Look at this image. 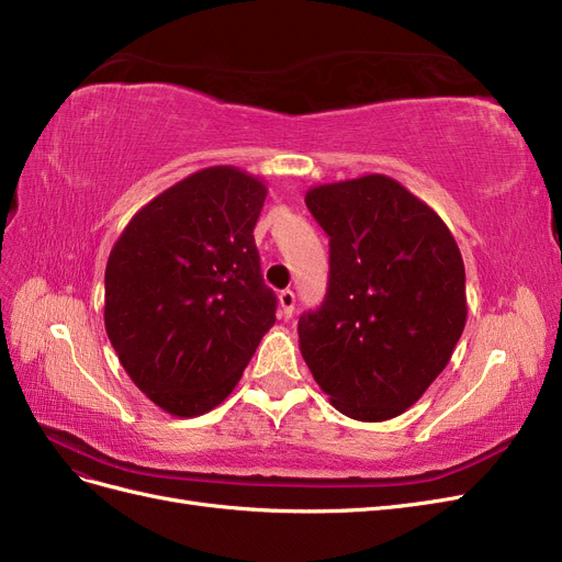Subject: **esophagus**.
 <instances>
[{
    "mask_svg": "<svg viewBox=\"0 0 562 562\" xmlns=\"http://www.w3.org/2000/svg\"><path fill=\"white\" fill-rule=\"evenodd\" d=\"M278 301H280V317H284V319L292 317L294 305H296V296H294L292 289H284V292H280Z\"/></svg>",
    "mask_w": 562,
    "mask_h": 562,
    "instance_id": "esophagus-1",
    "label": "esophagus"
}]
</instances>
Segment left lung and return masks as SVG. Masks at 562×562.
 I'll return each instance as SVG.
<instances>
[{
	"mask_svg": "<svg viewBox=\"0 0 562 562\" xmlns=\"http://www.w3.org/2000/svg\"><path fill=\"white\" fill-rule=\"evenodd\" d=\"M329 235V286L299 346L329 402L361 423L402 415L437 380L467 322L464 263L441 216L387 175L307 189Z\"/></svg>",
	"mask_w": 562,
	"mask_h": 562,
	"instance_id": "1",
	"label": "left lung"
}]
</instances>
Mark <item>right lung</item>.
Returning a JSON list of instances; mask_svg holds the SVG:
<instances>
[{"mask_svg": "<svg viewBox=\"0 0 562 562\" xmlns=\"http://www.w3.org/2000/svg\"><path fill=\"white\" fill-rule=\"evenodd\" d=\"M259 177L212 166L144 205L104 270V329L125 373L177 418L220 406L276 324L255 226Z\"/></svg>", "mask_w": 562, "mask_h": 562, "instance_id": "add662e5", "label": "right lung"}]
</instances>
